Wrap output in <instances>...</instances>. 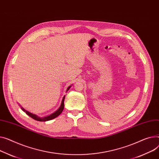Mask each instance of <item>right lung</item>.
I'll return each mask as SVG.
<instances>
[{
  "mask_svg": "<svg viewBox=\"0 0 159 159\" xmlns=\"http://www.w3.org/2000/svg\"><path fill=\"white\" fill-rule=\"evenodd\" d=\"M70 88H71V86H69V87L68 88V89H67V91H68ZM65 98V96L64 97H63V98H62V102H61V106H60L59 109L56 112H55L54 113H53V114H50V115H49V116H46V117H43V118L38 117V116H37L36 115L33 114H32V113H30V112H29L25 111V110L24 109H23L22 107V109L24 112H25V113H26L28 116H29L30 117H31L32 118H33L34 120H36V121H49V120H52V119H54L55 118L57 117L58 116H59V115L61 114V112H62L63 109H64V107H65V104H64Z\"/></svg>",
  "mask_w": 159,
  "mask_h": 159,
  "instance_id": "right-lung-1",
  "label": "right lung"
}]
</instances>
